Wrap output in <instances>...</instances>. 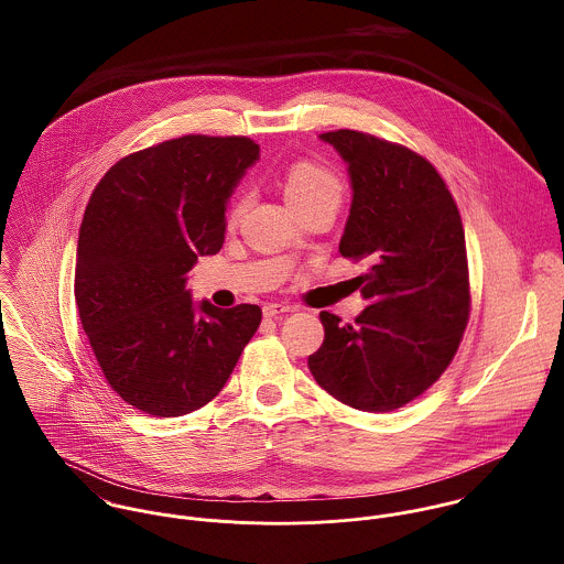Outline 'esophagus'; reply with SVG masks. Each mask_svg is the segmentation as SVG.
Returning a JSON list of instances; mask_svg holds the SVG:
<instances>
[{"label": "esophagus", "instance_id": "34e87169", "mask_svg": "<svg viewBox=\"0 0 564 564\" xmlns=\"http://www.w3.org/2000/svg\"><path fill=\"white\" fill-rule=\"evenodd\" d=\"M293 311H297L295 306H291V304H267L264 308H262V315L267 317V319H271V317H278V315H282V313H293Z\"/></svg>", "mask_w": 564, "mask_h": 564}]
</instances>
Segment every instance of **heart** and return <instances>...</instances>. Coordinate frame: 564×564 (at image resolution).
Masks as SVG:
<instances>
[{
  "label": "heart",
  "mask_w": 564,
  "mask_h": 564,
  "mask_svg": "<svg viewBox=\"0 0 564 564\" xmlns=\"http://www.w3.org/2000/svg\"><path fill=\"white\" fill-rule=\"evenodd\" d=\"M282 186L284 195L291 202V206L302 213L313 206H332L338 208L343 202V182L340 177L323 166L319 162L297 161L291 166H286L282 175ZM251 204V197L247 191L237 193L228 208V224H239L242 215L247 213Z\"/></svg>",
  "instance_id": "obj_1"
}]
</instances>
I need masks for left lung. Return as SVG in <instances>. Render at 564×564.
I'll return each instance as SVG.
<instances>
[{"label":"left lung","mask_w":564,"mask_h":564,"mask_svg":"<svg viewBox=\"0 0 564 564\" xmlns=\"http://www.w3.org/2000/svg\"><path fill=\"white\" fill-rule=\"evenodd\" d=\"M349 164L354 188L343 258L367 308L356 322L323 311L325 338L308 356L319 387L365 412L398 410L427 391L454 360L471 311L458 206L434 164L358 130L322 134Z\"/></svg>","instance_id":"left-lung-1"}]
</instances>
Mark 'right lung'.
<instances>
[{
  "label": "right lung",
  "instance_id": "right-lung-1",
  "mask_svg": "<svg viewBox=\"0 0 564 564\" xmlns=\"http://www.w3.org/2000/svg\"><path fill=\"white\" fill-rule=\"evenodd\" d=\"M260 148L247 137L186 134L112 164L84 210L76 304L106 382L154 416L188 414L226 387L262 311L195 313L186 273L217 253L226 204Z\"/></svg>",
  "mask_w": 564,
  "mask_h": 564
}]
</instances>
